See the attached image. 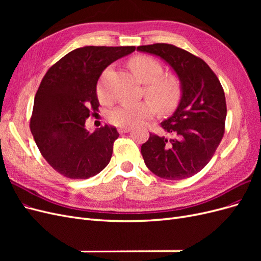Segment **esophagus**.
I'll return each mask as SVG.
<instances>
[{"mask_svg":"<svg viewBox=\"0 0 261 261\" xmlns=\"http://www.w3.org/2000/svg\"><path fill=\"white\" fill-rule=\"evenodd\" d=\"M130 130H132L130 127H120V128H118V133H120V134L128 133V132H130Z\"/></svg>","mask_w":261,"mask_h":261,"instance_id":"1","label":"esophagus"}]
</instances>
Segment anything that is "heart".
<instances>
[{"instance_id": "obj_1", "label": "heart", "mask_w": 261, "mask_h": 261, "mask_svg": "<svg viewBox=\"0 0 261 261\" xmlns=\"http://www.w3.org/2000/svg\"><path fill=\"white\" fill-rule=\"evenodd\" d=\"M128 65L137 80L145 84L143 93L150 100L113 110L109 114L110 123L116 127H134L152 117L156 108L161 113H170L178 106L183 92L180 81L173 74H163V66L159 61L148 55H136L129 60ZM110 70L111 66L103 70L97 85L98 98L103 103L112 100L106 83Z\"/></svg>"}]
</instances>
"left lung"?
Masks as SVG:
<instances>
[{
  "label": "left lung",
  "mask_w": 261,
  "mask_h": 261,
  "mask_svg": "<svg viewBox=\"0 0 261 261\" xmlns=\"http://www.w3.org/2000/svg\"><path fill=\"white\" fill-rule=\"evenodd\" d=\"M137 50L155 54L175 70L181 84L179 105L161 127L172 136L150 133L141 146L147 168L165 179H184L201 171L215 154L225 130L226 102L220 81L206 62L173 44Z\"/></svg>",
  "instance_id": "left-lung-1"
}]
</instances>
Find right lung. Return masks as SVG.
Instances as JSON below:
<instances>
[{
  "mask_svg": "<svg viewBox=\"0 0 261 261\" xmlns=\"http://www.w3.org/2000/svg\"><path fill=\"white\" fill-rule=\"evenodd\" d=\"M135 46H84L53 64L37 90L30 130L42 156L61 175L85 179L111 160L118 133L113 126L90 133L85 123L98 111L97 83L102 72Z\"/></svg>",
  "mask_w": 261,
  "mask_h": 261,
  "instance_id": "1",
  "label": "right lung"
}]
</instances>
